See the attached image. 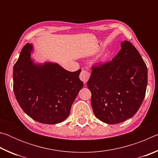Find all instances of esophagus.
<instances>
[{
  "label": "esophagus",
  "mask_w": 158,
  "mask_h": 158,
  "mask_svg": "<svg viewBox=\"0 0 158 158\" xmlns=\"http://www.w3.org/2000/svg\"><path fill=\"white\" fill-rule=\"evenodd\" d=\"M79 78L84 83H86L90 78V73L87 70L83 69L81 72V73H80Z\"/></svg>",
  "instance_id": "1"
}]
</instances>
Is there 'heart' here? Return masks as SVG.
Listing matches in <instances>:
<instances>
[{
	"instance_id": "heart-1",
	"label": "heart",
	"mask_w": 158,
	"mask_h": 158,
	"mask_svg": "<svg viewBox=\"0 0 158 158\" xmlns=\"http://www.w3.org/2000/svg\"><path fill=\"white\" fill-rule=\"evenodd\" d=\"M109 53H105L104 54L102 55V56L101 57V60H106L109 58Z\"/></svg>"
}]
</instances>
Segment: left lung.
<instances>
[{"label": "left lung", "instance_id": "obj_1", "mask_svg": "<svg viewBox=\"0 0 158 158\" xmlns=\"http://www.w3.org/2000/svg\"><path fill=\"white\" fill-rule=\"evenodd\" d=\"M87 82L95 116L107 124H117L137 113L145 97L148 70L139 52L130 42L111 61L92 67Z\"/></svg>", "mask_w": 158, "mask_h": 158}]
</instances>
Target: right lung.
<instances>
[{"mask_svg": "<svg viewBox=\"0 0 158 158\" xmlns=\"http://www.w3.org/2000/svg\"><path fill=\"white\" fill-rule=\"evenodd\" d=\"M32 44H26L13 68V90L23 111L35 121L56 124L68 117L84 83L81 69L69 72L57 63L36 65L31 58Z\"/></svg>", "mask_w": 158, "mask_h": 158, "instance_id": "1", "label": "right lung"}]
</instances>
